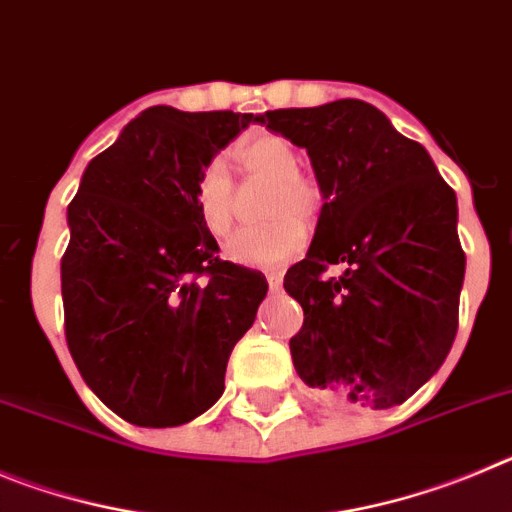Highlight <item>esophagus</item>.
<instances>
[{
	"instance_id": "34e87169",
	"label": "esophagus",
	"mask_w": 512,
	"mask_h": 512,
	"mask_svg": "<svg viewBox=\"0 0 512 512\" xmlns=\"http://www.w3.org/2000/svg\"><path fill=\"white\" fill-rule=\"evenodd\" d=\"M267 283H270V290H278L283 285V273L280 270H270L267 273Z\"/></svg>"
}]
</instances>
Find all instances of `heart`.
<instances>
[{"mask_svg":"<svg viewBox=\"0 0 512 512\" xmlns=\"http://www.w3.org/2000/svg\"><path fill=\"white\" fill-rule=\"evenodd\" d=\"M242 176L270 183L262 204V219L270 224L242 229L227 242V257L245 267H278L306 247V229L301 222H316L324 206L321 186L301 173V155L290 140L275 132L247 137L234 150ZM193 204L201 224L214 237H224L237 216V193L222 160H211L193 183Z\"/></svg>","mask_w":512,"mask_h":512,"instance_id":"1","label":"heart"}]
</instances>
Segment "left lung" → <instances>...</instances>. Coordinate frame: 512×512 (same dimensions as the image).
I'll use <instances>...</instances> for the list:
<instances>
[{
	"mask_svg": "<svg viewBox=\"0 0 512 512\" xmlns=\"http://www.w3.org/2000/svg\"><path fill=\"white\" fill-rule=\"evenodd\" d=\"M257 122L306 147L326 199L308 255L283 280L303 308L290 339L296 372L352 405L405 403L457 336V196L426 150L365 101L275 109ZM329 264L345 273L331 279Z\"/></svg>",
	"mask_w": 512,
	"mask_h": 512,
	"instance_id": "1",
	"label": "left lung"
}]
</instances>
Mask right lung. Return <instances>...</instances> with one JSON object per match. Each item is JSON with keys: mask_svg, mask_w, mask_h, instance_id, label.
<instances>
[{"mask_svg": "<svg viewBox=\"0 0 512 512\" xmlns=\"http://www.w3.org/2000/svg\"><path fill=\"white\" fill-rule=\"evenodd\" d=\"M250 122L147 109L91 160L68 204V349L101 403L135 426H181L222 398L229 354L267 293L260 270L216 255L193 204L201 168Z\"/></svg>", "mask_w": 512, "mask_h": 512, "instance_id": "add662e5", "label": "right lung"}]
</instances>
